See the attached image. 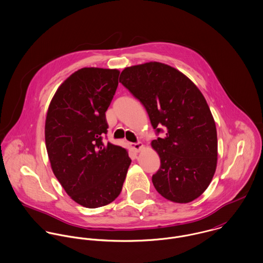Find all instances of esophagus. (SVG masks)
<instances>
[{
  "mask_svg": "<svg viewBox=\"0 0 263 263\" xmlns=\"http://www.w3.org/2000/svg\"><path fill=\"white\" fill-rule=\"evenodd\" d=\"M131 147L135 152H139L144 148V145L141 142H138V143H132Z\"/></svg>",
  "mask_w": 263,
  "mask_h": 263,
  "instance_id": "1",
  "label": "esophagus"
}]
</instances>
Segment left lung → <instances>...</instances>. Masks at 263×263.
Masks as SVG:
<instances>
[{
  "mask_svg": "<svg viewBox=\"0 0 263 263\" xmlns=\"http://www.w3.org/2000/svg\"><path fill=\"white\" fill-rule=\"evenodd\" d=\"M120 83L145 107L153 129L160 167L152 175L166 200L185 204L199 198L215 175L218 156L216 124L201 90L182 72L150 61L126 67Z\"/></svg>",
  "mask_w": 263,
  "mask_h": 263,
  "instance_id": "8db88e82",
  "label": "left lung"
}]
</instances>
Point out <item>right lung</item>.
Segmentation results:
<instances>
[{
  "label": "right lung",
  "instance_id": "right-lung-1",
  "mask_svg": "<svg viewBox=\"0 0 263 263\" xmlns=\"http://www.w3.org/2000/svg\"><path fill=\"white\" fill-rule=\"evenodd\" d=\"M120 71L84 67L54 93L45 120V145L52 172L78 204L95 209L122 191L131 159L125 148L104 143L108 110Z\"/></svg>",
  "mask_w": 263,
  "mask_h": 263
}]
</instances>
